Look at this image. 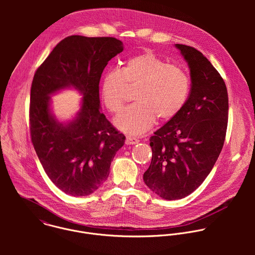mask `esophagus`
Masks as SVG:
<instances>
[{"label": "esophagus", "mask_w": 255, "mask_h": 255, "mask_svg": "<svg viewBox=\"0 0 255 255\" xmlns=\"http://www.w3.org/2000/svg\"><path fill=\"white\" fill-rule=\"evenodd\" d=\"M139 142V140L133 136H130V135H128L127 138H126V144L128 145H133V144H137Z\"/></svg>", "instance_id": "esophagus-1"}]
</instances>
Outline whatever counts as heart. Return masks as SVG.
<instances>
[{
  "label": "heart",
  "instance_id": "b5f03b06",
  "mask_svg": "<svg viewBox=\"0 0 255 255\" xmlns=\"http://www.w3.org/2000/svg\"><path fill=\"white\" fill-rule=\"evenodd\" d=\"M128 87H136L135 103L115 119V125L136 135L149 130L156 118L167 122L179 114L188 96L189 79L181 68L147 51L129 58L120 70H109L102 75L100 95L110 112L122 109Z\"/></svg>",
  "mask_w": 255,
  "mask_h": 255
}]
</instances>
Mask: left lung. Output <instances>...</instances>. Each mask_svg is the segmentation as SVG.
<instances>
[{"label":"left lung","mask_w":255,"mask_h":255,"mask_svg":"<svg viewBox=\"0 0 255 255\" xmlns=\"http://www.w3.org/2000/svg\"><path fill=\"white\" fill-rule=\"evenodd\" d=\"M190 73V92L179 114L150 137L146 185L163 199H182L211 172L224 145L229 100L212 64L193 47L176 44Z\"/></svg>","instance_id":"obj_1"}]
</instances>
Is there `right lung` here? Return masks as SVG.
<instances>
[{"label":"right lung","mask_w":255,"mask_h":255,"mask_svg":"<svg viewBox=\"0 0 255 255\" xmlns=\"http://www.w3.org/2000/svg\"><path fill=\"white\" fill-rule=\"evenodd\" d=\"M123 50V42L114 37H67L34 74L29 109L31 140L47 176L67 194L85 196L97 190L125 144L126 136L101 112L99 98L101 74ZM65 89H74L83 97L73 119L61 122L52 112L50 96Z\"/></svg>","instance_id":"right-lung-1"}]
</instances>
